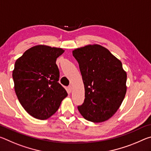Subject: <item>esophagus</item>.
<instances>
[{"instance_id":"obj_1","label":"esophagus","mask_w":151,"mask_h":151,"mask_svg":"<svg viewBox=\"0 0 151 151\" xmlns=\"http://www.w3.org/2000/svg\"><path fill=\"white\" fill-rule=\"evenodd\" d=\"M71 91H72V86H68L67 87V92L68 93H70Z\"/></svg>"}]
</instances>
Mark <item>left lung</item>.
I'll list each match as a JSON object with an SVG mask.
<instances>
[{"label": "left lung", "mask_w": 151, "mask_h": 151, "mask_svg": "<svg viewBox=\"0 0 151 151\" xmlns=\"http://www.w3.org/2000/svg\"><path fill=\"white\" fill-rule=\"evenodd\" d=\"M78 61L85 91L81 115L99 123L107 121L121 106L127 93V72L106 48L88 45L73 50Z\"/></svg>", "instance_id": "1"}]
</instances>
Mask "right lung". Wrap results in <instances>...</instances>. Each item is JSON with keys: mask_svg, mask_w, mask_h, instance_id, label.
<instances>
[{"mask_svg": "<svg viewBox=\"0 0 151 151\" xmlns=\"http://www.w3.org/2000/svg\"><path fill=\"white\" fill-rule=\"evenodd\" d=\"M62 48L36 45L16 60L12 71L14 91L24 109L35 119L53 115L68 94L61 86L57 58Z\"/></svg>", "mask_w": 151, "mask_h": 151, "instance_id": "right-lung-1", "label": "right lung"}]
</instances>
